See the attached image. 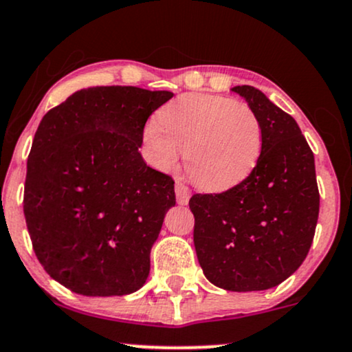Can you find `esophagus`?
<instances>
[{
    "label": "esophagus",
    "mask_w": 352,
    "mask_h": 352,
    "mask_svg": "<svg viewBox=\"0 0 352 352\" xmlns=\"http://www.w3.org/2000/svg\"><path fill=\"white\" fill-rule=\"evenodd\" d=\"M175 197H177V203L185 206L190 201V188L182 182H177L175 184Z\"/></svg>",
    "instance_id": "obj_1"
}]
</instances>
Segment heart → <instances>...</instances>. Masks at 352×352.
<instances>
[{"label": "heart", "mask_w": 352, "mask_h": 352, "mask_svg": "<svg viewBox=\"0 0 352 352\" xmlns=\"http://www.w3.org/2000/svg\"><path fill=\"white\" fill-rule=\"evenodd\" d=\"M144 143L161 170H172L185 151L190 180L208 191L242 184L263 149V128L250 105L221 96L186 94L159 110Z\"/></svg>", "instance_id": "heart-1"}]
</instances>
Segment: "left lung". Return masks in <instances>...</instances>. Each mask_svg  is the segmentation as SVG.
Returning a JSON list of instances; mask_svg holds the SVG:
<instances>
[{"instance_id": "left-lung-1", "label": "left lung", "mask_w": 352, "mask_h": 352, "mask_svg": "<svg viewBox=\"0 0 352 352\" xmlns=\"http://www.w3.org/2000/svg\"><path fill=\"white\" fill-rule=\"evenodd\" d=\"M230 91L247 100L263 128V149L242 184L193 195V242L203 273L232 292L265 291L305 260L318 221L315 161L299 124L252 86Z\"/></svg>"}]
</instances>
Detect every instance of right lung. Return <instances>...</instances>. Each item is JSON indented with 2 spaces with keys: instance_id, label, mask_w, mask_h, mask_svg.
Masks as SVG:
<instances>
[{
  "instance_id": "obj_1",
  "label": "right lung",
  "mask_w": 352,
  "mask_h": 352,
  "mask_svg": "<svg viewBox=\"0 0 352 352\" xmlns=\"http://www.w3.org/2000/svg\"><path fill=\"white\" fill-rule=\"evenodd\" d=\"M172 97L133 86L87 87L40 122L24 216L40 265L69 291L110 297L144 286L175 191L172 177L151 168L140 148L151 113Z\"/></svg>"
}]
</instances>
